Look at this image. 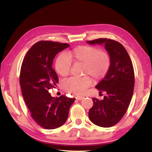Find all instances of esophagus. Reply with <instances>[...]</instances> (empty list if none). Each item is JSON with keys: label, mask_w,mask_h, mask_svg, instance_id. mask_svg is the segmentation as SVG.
Returning <instances> with one entry per match:
<instances>
[{"label": "esophagus", "mask_w": 152, "mask_h": 152, "mask_svg": "<svg viewBox=\"0 0 152 152\" xmlns=\"http://www.w3.org/2000/svg\"><path fill=\"white\" fill-rule=\"evenodd\" d=\"M84 96H76V99H77V100H79V101H80V100H82V99H84Z\"/></svg>", "instance_id": "1"}]
</instances>
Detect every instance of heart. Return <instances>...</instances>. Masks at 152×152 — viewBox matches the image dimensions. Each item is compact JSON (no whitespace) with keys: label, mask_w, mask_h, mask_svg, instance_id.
I'll return each instance as SVG.
<instances>
[{"label":"heart","mask_w":152,"mask_h":152,"mask_svg":"<svg viewBox=\"0 0 152 152\" xmlns=\"http://www.w3.org/2000/svg\"><path fill=\"white\" fill-rule=\"evenodd\" d=\"M71 60L83 64L82 74L91 76L95 80L104 76L110 66V58L106 51L91 46L81 45L67 52L66 55L61 53L57 58L55 68L59 75L62 77L68 75L72 65ZM91 83L92 80L88 76L82 78L71 77L64 82L63 87L66 91L80 95L86 91Z\"/></svg>","instance_id":"heart-1"}]
</instances>
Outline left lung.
<instances>
[{"mask_svg":"<svg viewBox=\"0 0 152 152\" xmlns=\"http://www.w3.org/2000/svg\"><path fill=\"white\" fill-rule=\"evenodd\" d=\"M90 45H103L110 58V66L104 78L96 86L102 100L93 98L88 117L94 124L102 127L115 125L124 116L132 101L134 88V70L125 48L116 41L98 39L87 41Z\"/></svg>","mask_w":152,"mask_h":152,"instance_id":"8db88e82","label":"left lung"}]
</instances>
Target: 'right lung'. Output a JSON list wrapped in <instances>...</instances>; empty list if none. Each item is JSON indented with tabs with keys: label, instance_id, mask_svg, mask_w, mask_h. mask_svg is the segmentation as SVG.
I'll use <instances>...</instances> for the list:
<instances>
[{
	"label": "right lung",
	"instance_id": "obj_1",
	"mask_svg": "<svg viewBox=\"0 0 152 152\" xmlns=\"http://www.w3.org/2000/svg\"><path fill=\"white\" fill-rule=\"evenodd\" d=\"M70 45L41 41L28 51L23 61L20 85L25 104L33 119L43 128L53 129L63 125L75 101L64 95L53 97L48 91L54 88L58 77L52 68L56 55Z\"/></svg>",
	"mask_w": 152,
	"mask_h": 152
}]
</instances>
